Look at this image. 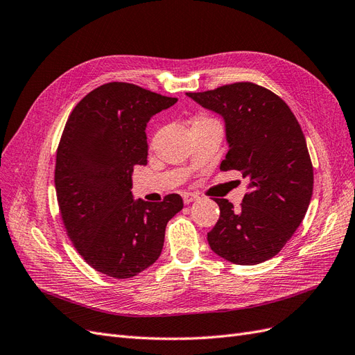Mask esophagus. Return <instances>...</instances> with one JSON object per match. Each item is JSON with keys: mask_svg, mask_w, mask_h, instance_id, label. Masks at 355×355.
<instances>
[{"mask_svg": "<svg viewBox=\"0 0 355 355\" xmlns=\"http://www.w3.org/2000/svg\"><path fill=\"white\" fill-rule=\"evenodd\" d=\"M182 198H184L185 204H191V202H194L196 200H198V196L191 194V192H184V194H182Z\"/></svg>", "mask_w": 355, "mask_h": 355, "instance_id": "obj_1", "label": "esophagus"}]
</instances>
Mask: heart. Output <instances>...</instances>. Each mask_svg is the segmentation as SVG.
I'll list each match as a JSON object with an SVG mask.
<instances>
[{"instance_id": "obj_1", "label": "heart", "mask_w": 355, "mask_h": 355, "mask_svg": "<svg viewBox=\"0 0 355 355\" xmlns=\"http://www.w3.org/2000/svg\"><path fill=\"white\" fill-rule=\"evenodd\" d=\"M210 118H204V116H201V118H198V120L196 121V123H200V121H209Z\"/></svg>"}]
</instances>
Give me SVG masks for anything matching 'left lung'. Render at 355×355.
I'll return each instance as SVG.
<instances>
[{
    "label": "left lung",
    "mask_w": 355,
    "mask_h": 355,
    "mask_svg": "<svg viewBox=\"0 0 355 355\" xmlns=\"http://www.w3.org/2000/svg\"><path fill=\"white\" fill-rule=\"evenodd\" d=\"M222 115L230 145L220 170L249 180L241 206L214 198L219 220L207 234L210 249L237 265H256L280 252L305 218L314 171L296 116L275 93L253 83L187 93Z\"/></svg>",
    "instance_id": "left-lung-1"
}]
</instances>
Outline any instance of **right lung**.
<instances>
[{
  "label": "right lung",
  "mask_w": 355,
  "mask_h": 355,
  "mask_svg": "<svg viewBox=\"0 0 355 355\" xmlns=\"http://www.w3.org/2000/svg\"><path fill=\"white\" fill-rule=\"evenodd\" d=\"M178 102L128 83L90 92L71 112L56 154L60 216L75 249L96 271L130 278L161 254L180 196L135 200L132 173L146 166V124Z\"/></svg>",
  "instance_id": "1"
}]
</instances>
